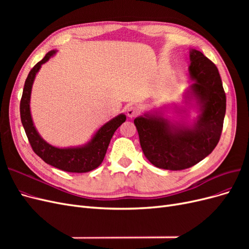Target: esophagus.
Here are the masks:
<instances>
[{"label": "esophagus", "instance_id": "esophagus-1", "mask_svg": "<svg viewBox=\"0 0 249 249\" xmlns=\"http://www.w3.org/2000/svg\"><path fill=\"white\" fill-rule=\"evenodd\" d=\"M139 113V108L136 106H130L126 109V114L129 117H135Z\"/></svg>", "mask_w": 249, "mask_h": 249}]
</instances>
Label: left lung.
I'll use <instances>...</instances> for the list:
<instances>
[{"label": "left lung", "mask_w": 249, "mask_h": 249, "mask_svg": "<svg viewBox=\"0 0 249 249\" xmlns=\"http://www.w3.org/2000/svg\"><path fill=\"white\" fill-rule=\"evenodd\" d=\"M191 95L200 106V114L192 126L170 124L161 116L134 119L140 145L146 159L158 168H190L213 152L219 142L227 109V97L216 65L201 52L190 51Z\"/></svg>", "instance_id": "1"}]
</instances>
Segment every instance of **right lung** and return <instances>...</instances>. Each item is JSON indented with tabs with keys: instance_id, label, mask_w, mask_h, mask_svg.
Instances as JSON below:
<instances>
[{
	"instance_id": "1",
	"label": "right lung",
	"mask_w": 249,
	"mask_h": 249,
	"mask_svg": "<svg viewBox=\"0 0 249 249\" xmlns=\"http://www.w3.org/2000/svg\"><path fill=\"white\" fill-rule=\"evenodd\" d=\"M55 53V51L49 52L28 74L19 106L21 124L24 125L28 140L34 153L44 162L67 172L83 173L91 171L99 167L103 162L113 134L125 122L126 117L124 114H120L111 119L95 133L92 139L84 146L58 148L44 141L37 133L33 124L31 112H30V96H31V89L37 71Z\"/></svg>"
}]
</instances>
